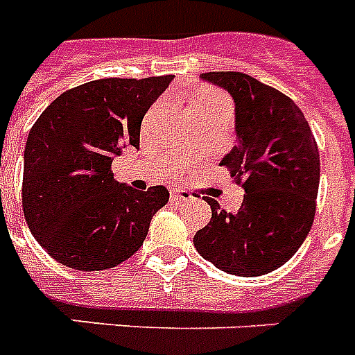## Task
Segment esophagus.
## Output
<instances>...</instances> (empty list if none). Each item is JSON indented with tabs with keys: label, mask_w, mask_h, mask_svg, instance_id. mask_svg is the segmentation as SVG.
Listing matches in <instances>:
<instances>
[{
	"label": "esophagus",
	"mask_w": 355,
	"mask_h": 355,
	"mask_svg": "<svg viewBox=\"0 0 355 355\" xmlns=\"http://www.w3.org/2000/svg\"><path fill=\"white\" fill-rule=\"evenodd\" d=\"M191 200V195L184 189H175L171 191V202H189Z\"/></svg>",
	"instance_id": "obj_1"
}]
</instances>
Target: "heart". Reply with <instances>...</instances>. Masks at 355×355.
<instances>
[{"label": "heart", "mask_w": 355, "mask_h": 355, "mask_svg": "<svg viewBox=\"0 0 355 355\" xmlns=\"http://www.w3.org/2000/svg\"><path fill=\"white\" fill-rule=\"evenodd\" d=\"M227 105V102L224 100L220 94L217 93H202L200 96L195 98L191 107H200V109H211V107H223Z\"/></svg>", "instance_id": "heart-1"}]
</instances>
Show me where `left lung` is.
Returning <instances> with one entry per match:
<instances>
[{
    "mask_svg": "<svg viewBox=\"0 0 355 355\" xmlns=\"http://www.w3.org/2000/svg\"><path fill=\"white\" fill-rule=\"evenodd\" d=\"M235 102L237 146L220 160L243 184L237 213L207 197L211 220L193 237L206 261L232 275L257 277L295 255L315 215L319 151L312 129L292 98L250 74L204 73Z\"/></svg>",
    "mask_w": 355,
    "mask_h": 355,
    "instance_id": "1",
    "label": "left lung"
}]
</instances>
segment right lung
Segmentation results:
<instances>
[{"label": "right lung", "mask_w": 355, "mask_h": 355, "mask_svg": "<svg viewBox=\"0 0 355 355\" xmlns=\"http://www.w3.org/2000/svg\"><path fill=\"white\" fill-rule=\"evenodd\" d=\"M173 74L105 78L69 89L40 114L23 155V215L40 246L63 266L94 272L140 250L169 191L114 180L122 148H140V125Z\"/></svg>", "instance_id": "right-lung-1"}]
</instances>
